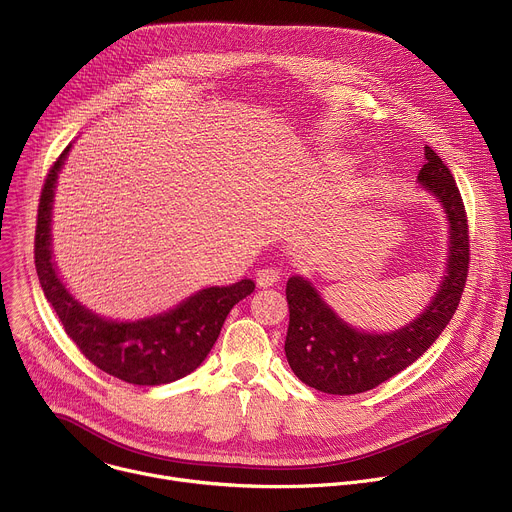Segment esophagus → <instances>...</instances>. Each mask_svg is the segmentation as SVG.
<instances>
[{"label":"esophagus","mask_w":512,"mask_h":512,"mask_svg":"<svg viewBox=\"0 0 512 512\" xmlns=\"http://www.w3.org/2000/svg\"><path fill=\"white\" fill-rule=\"evenodd\" d=\"M255 279H257L259 287H271L273 283L279 281V271L277 269H269V267L267 269H259Z\"/></svg>","instance_id":"esophagus-1"}]
</instances>
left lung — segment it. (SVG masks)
I'll list each match as a JSON object with an SVG mask.
<instances>
[{"label":"left lung","mask_w":512,"mask_h":512,"mask_svg":"<svg viewBox=\"0 0 512 512\" xmlns=\"http://www.w3.org/2000/svg\"><path fill=\"white\" fill-rule=\"evenodd\" d=\"M419 188L442 204L448 221V259L440 287L425 310L389 332L354 328L322 298L316 285L291 275L285 285L289 326L285 356L294 375L330 395L371 391L413 364L450 324L468 277V225L460 190L448 166L425 145Z\"/></svg>","instance_id":"obj_1"}]
</instances>
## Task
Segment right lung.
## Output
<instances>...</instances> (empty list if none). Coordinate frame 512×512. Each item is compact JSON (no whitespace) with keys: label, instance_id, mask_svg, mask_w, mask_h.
I'll return each mask as SVG.
<instances>
[{"label":"right lung","instance_id":"add662e5","mask_svg":"<svg viewBox=\"0 0 512 512\" xmlns=\"http://www.w3.org/2000/svg\"><path fill=\"white\" fill-rule=\"evenodd\" d=\"M70 148L72 143L52 166L38 206L34 257L44 296L64 332L107 375L145 387L178 381L200 367L233 306L253 294L255 281L245 277L198 289L174 308L139 320H111L87 308L62 281L52 251L54 192Z\"/></svg>","mask_w":512,"mask_h":512}]
</instances>
